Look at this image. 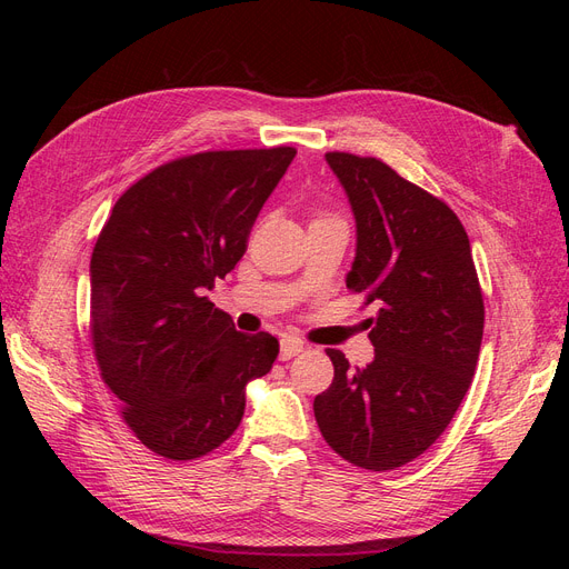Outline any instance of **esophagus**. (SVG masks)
<instances>
[{"label": "esophagus", "mask_w": 569, "mask_h": 569, "mask_svg": "<svg viewBox=\"0 0 569 569\" xmlns=\"http://www.w3.org/2000/svg\"><path fill=\"white\" fill-rule=\"evenodd\" d=\"M301 351H303V341H299V339H291V337H284V339H282V343H280V360L295 358V356H299Z\"/></svg>", "instance_id": "34e87169"}]
</instances>
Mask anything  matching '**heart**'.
Segmentation results:
<instances>
[{
  "instance_id": "1",
  "label": "heart",
  "mask_w": 569,
  "mask_h": 569,
  "mask_svg": "<svg viewBox=\"0 0 569 569\" xmlns=\"http://www.w3.org/2000/svg\"><path fill=\"white\" fill-rule=\"evenodd\" d=\"M316 220H320V218H316Z\"/></svg>"
}]
</instances>
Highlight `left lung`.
Instances as JSON below:
<instances>
[{
    "mask_svg": "<svg viewBox=\"0 0 569 569\" xmlns=\"http://www.w3.org/2000/svg\"><path fill=\"white\" fill-rule=\"evenodd\" d=\"M358 228L347 278L377 303L375 360L353 368L327 349L335 380L316 396L330 449L356 468L385 472L416 460L453 420L477 368L485 299L468 232L435 194L375 157L327 151Z\"/></svg>",
    "mask_w": 569,
    "mask_h": 569,
    "instance_id": "obj_1",
    "label": "left lung"
}]
</instances>
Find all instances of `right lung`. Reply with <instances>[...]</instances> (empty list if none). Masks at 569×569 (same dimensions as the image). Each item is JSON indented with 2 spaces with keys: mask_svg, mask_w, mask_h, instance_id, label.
<instances>
[{
  "mask_svg": "<svg viewBox=\"0 0 569 569\" xmlns=\"http://www.w3.org/2000/svg\"><path fill=\"white\" fill-rule=\"evenodd\" d=\"M295 157V147H270L168 161L120 194L97 237L94 358L120 418L153 453L194 460L228 441L244 416V387L280 353L268 332H237L203 291L244 256Z\"/></svg>",
  "mask_w": 569,
  "mask_h": 569,
  "instance_id": "1",
  "label": "right lung"
}]
</instances>
